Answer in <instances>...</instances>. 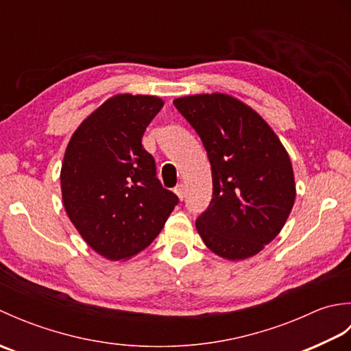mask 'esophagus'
<instances>
[{"label":"esophagus","mask_w":351,"mask_h":351,"mask_svg":"<svg viewBox=\"0 0 351 351\" xmlns=\"http://www.w3.org/2000/svg\"><path fill=\"white\" fill-rule=\"evenodd\" d=\"M175 193L178 195V197H180L181 200H184V197H185V187H184L182 182L176 185V187H175Z\"/></svg>","instance_id":"1"}]
</instances>
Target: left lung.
<instances>
[{
    "label": "left lung",
    "mask_w": 351,
    "mask_h": 351,
    "mask_svg": "<svg viewBox=\"0 0 351 351\" xmlns=\"http://www.w3.org/2000/svg\"><path fill=\"white\" fill-rule=\"evenodd\" d=\"M211 164L213 199L196 219L219 256L256 255L285 225L295 199L293 166L278 136L250 107L223 93L173 101Z\"/></svg>",
    "instance_id": "1"
}]
</instances>
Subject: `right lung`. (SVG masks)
I'll return each instance as SVG.
<instances>
[{
	"label": "right lung",
	"mask_w": 351,
	"mask_h": 351,
	"mask_svg": "<svg viewBox=\"0 0 351 351\" xmlns=\"http://www.w3.org/2000/svg\"><path fill=\"white\" fill-rule=\"evenodd\" d=\"M156 96L117 95L73 132L62 166L63 204L84 241L121 261L146 249L180 199L164 189L141 145L162 108Z\"/></svg>",
	"instance_id": "right-lung-1"
}]
</instances>
